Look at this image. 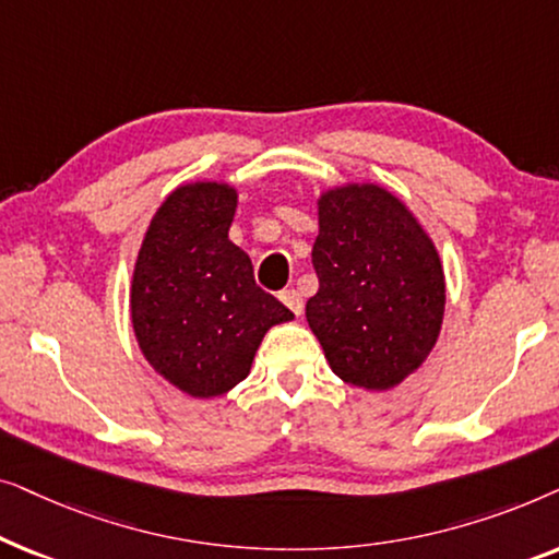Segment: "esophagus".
<instances>
[{
    "instance_id": "esophagus-1",
    "label": "esophagus",
    "mask_w": 559,
    "mask_h": 559,
    "mask_svg": "<svg viewBox=\"0 0 559 559\" xmlns=\"http://www.w3.org/2000/svg\"><path fill=\"white\" fill-rule=\"evenodd\" d=\"M280 300L285 302L287 308L295 312V316H302L305 302H302V295L297 293V289H282V293H280Z\"/></svg>"
}]
</instances>
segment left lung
Returning <instances> with one entry per match:
<instances>
[{"label":"left lung","mask_w":559,"mask_h":559,"mask_svg":"<svg viewBox=\"0 0 559 559\" xmlns=\"http://www.w3.org/2000/svg\"><path fill=\"white\" fill-rule=\"evenodd\" d=\"M318 226L310 331L346 384L369 392L402 384L430 356L445 316L438 249L407 205L373 182L325 190Z\"/></svg>","instance_id":"left-lung-1"}]
</instances>
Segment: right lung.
<instances>
[{
    "mask_svg": "<svg viewBox=\"0 0 559 559\" xmlns=\"http://www.w3.org/2000/svg\"><path fill=\"white\" fill-rule=\"evenodd\" d=\"M236 198L213 180L175 188L150 221L129 289L144 358L195 400L247 379L264 333L295 318L257 287L249 254L228 239Z\"/></svg>",
    "mask_w": 559,
    "mask_h": 559,
    "instance_id": "1",
    "label": "right lung"
}]
</instances>
